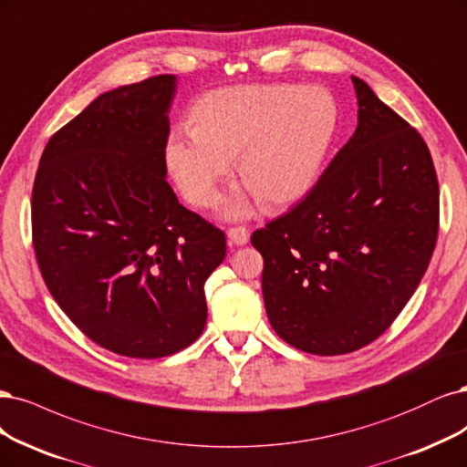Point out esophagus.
<instances>
[{
	"instance_id": "obj_1",
	"label": "esophagus",
	"mask_w": 467,
	"mask_h": 467,
	"mask_svg": "<svg viewBox=\"0 0 467 467\" xmlns=\"http://www.w3.org/2000/svg\"><path fill=\"white\" fill-rule=\"evenodd\" d=\"M228 239L234 245H245L249 241V230L245 226H234L228 230Z\"/></svg>"
}]
</instances>
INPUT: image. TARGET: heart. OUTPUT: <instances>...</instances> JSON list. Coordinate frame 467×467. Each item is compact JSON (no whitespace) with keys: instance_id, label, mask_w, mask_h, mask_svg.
I'll list each match as a JSON object with an SVG mask.
<instances>
[{"instance_id":"heart-1","label":"heart","mask_w":467,"mask_h":467,"mask_svg":"<svg viewBox=\"0 0 467 467\" xmlns=\"http://www.w3.org/2000/svg\"><path fill=\"white\" fill-rule=\"evenodd\" d=\"M337 106L323 87L254 83L208 90L189 109V130L166 140V164L182 195L211 206L218 183L235 171L259 202L276 211L303 199L315 185L336 131ZM249 211L244 197L228 214Z\"/></svg>"}]
</instances>
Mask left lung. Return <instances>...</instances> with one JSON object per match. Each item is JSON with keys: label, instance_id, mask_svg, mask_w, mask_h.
Wrapping results in <instances>:
<instances>
[{"label": "left lung", "instance_id": "left-lung-1", "mask_svg": "<svg viewBox=\"0 0 467 467\" xmlns=\"http://www.w3.org/2000/svg\"><path fill=\"white\" fill-rule=\"evenodd\" d=\"M351 80L356 133L303 201L251 235L272 328L313 356L377 340L420 285L439 235V180L423 137Z\"/></svg>", "mask_w": 467, "mask_h": 467}]
</instances>
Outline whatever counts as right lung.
<instances>
[{"mask_svg": "<svg viewBox=\"0 0 467 467\" xmlns=\"http://www.w3.org/2000/svg\"><path fill=\"white\" fill-rule=\"evenodd\" d=\"M173 75L100 94L47 140L32 187V245L71 323L125 358L171 356L206 325L204 282L226 234L166 182Z\"/></svg>", "mask_w": 467, "mask_h": 467, "instance_id": "1", "label": "right lung"}]
</instances>
